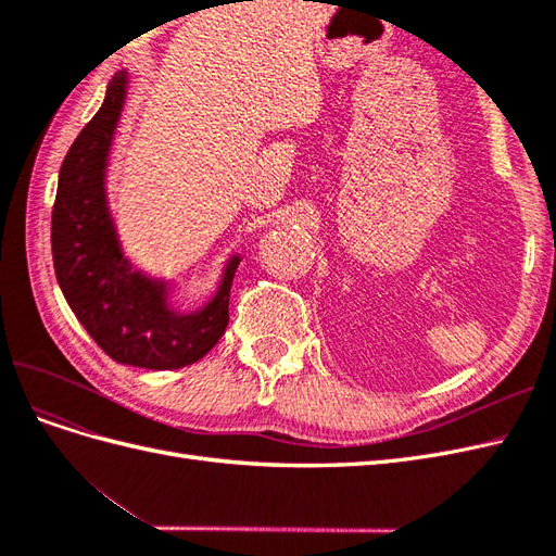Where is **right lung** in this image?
I'll list each match as a JSON object with an SVG mask.
<instances>
[{
    "instance_id": "obj_1",
    "label": "right lung",
    "mask_w": 556,
    "mask_h": 556,
    "mask_svg": "<svg viewBox=\"0 0 556 556\" xmlns=\"http://www.w3.org/2000/svg\"><path fill=\"white\" fill-rule=\"evenodd\" d=\"M125 83V76L111 83L102 109L80 129L62 162L50 245L66 304L94 343L121 364L169 371L194 364L223 339L239 257L229 262L211 304L190 315L166 308L164 282L131 271L104 197V169Z\"/></svg>"
}]
</instances>
